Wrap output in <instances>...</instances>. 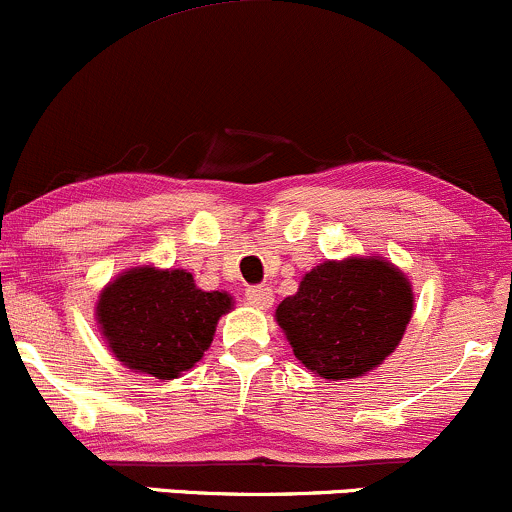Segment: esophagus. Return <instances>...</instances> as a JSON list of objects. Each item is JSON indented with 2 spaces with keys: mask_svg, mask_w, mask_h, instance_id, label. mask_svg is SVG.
<instances>
[{
  "mask_svg": "<svg viewBox=\"0 0 512 512\" xmlns=\"http://www.w3.org/2000/svg\"><path fill=\"white\" fill-rule=\"evenodd\" d=\"M246 300L249 305H254L256 310H268L273 305V290L266 285H254V288L246 290Z\"/></svg>",
  "mask_w": 512,
  "mask_h": 512,
  "instance_id": "34e87169",
  "label": "esophagus"
}]
</instances>
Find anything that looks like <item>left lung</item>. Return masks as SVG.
Instances as JSON below:
<instances>
[{"label":"left lung","instance_id":"left-lung-1","mask_svg":"<svg viewBox=\"0 0 512 512\" xmlns=\"http://www.w3.org/2000/svg\"><path fill=\"white\" fill-rule=\"evenodd\" d=\"M412 307V283L395 263L346 256L307 271L298 293L276 307V322L302 366L327 381H349L398 349Z\"/></svg>","mask_w":512,"mask_h":512}]
</instances>
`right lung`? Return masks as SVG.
<instances>
[{
  "mask_svg": "<svg viewBox=\"0 0 512 512\" xmlns=\"http://www.w3.org/2000/svg\"><path fill=\"white\" fill-rule=\"evenodd\" d=\"M229 310L227 290H200L183 268L134 266L100 290L95 320L122 366L173 381L205 356Z\"/></svg>",
  "mask_w": 512,
  "mask_h": 512,
  "instance_id": "add662e5",
  "label": "right lung"
}]
</instances>
